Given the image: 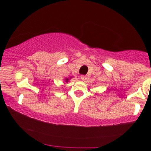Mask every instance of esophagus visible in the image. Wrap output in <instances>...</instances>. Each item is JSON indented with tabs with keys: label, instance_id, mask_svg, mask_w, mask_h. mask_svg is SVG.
Returning <instances> with one entry per match:
<instances>
[{
	"label": "esophagus",
	"instance_id": "obj_1",
	"mask_svg": "<svg viewBox=\"0 0 151 151\" xmlns=\"http://www.w3.org/2000/svg\"><path fill=\"white\" fill-rule=\"evenodd\" d=\"M80 78H81V80H83V81H85L87 79V77H86V75H81Z\"/></svg>",
	"mask_w": 151,
	"mask_h": 151
}]
</instances>
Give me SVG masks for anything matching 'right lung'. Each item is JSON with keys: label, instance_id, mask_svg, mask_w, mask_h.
Segmentation results:
<instances>
[{"label": "right lung", "instance_id": "right-lung-1", "mask_svg": "<svg viewBox=\"0 0 151 151\" xmlns=\"http://www.w3.org/2000/svg\"><path fill=\"white\" fill-rule=\"evenodd\" d=\"M68 80H69V79H67H67H65L66 82H68Z\"/></svg>", "mask_w": 151, "mask_h": 151}]
</instances>
